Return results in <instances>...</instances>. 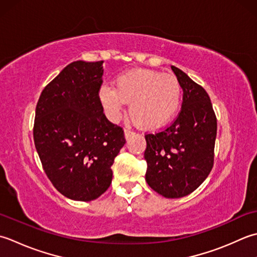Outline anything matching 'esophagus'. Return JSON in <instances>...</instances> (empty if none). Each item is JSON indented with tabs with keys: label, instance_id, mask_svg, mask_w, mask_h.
I'll use <instances>...</instances> for the list:
<instances>
[{
	"label": "esophagus",
	"instance_id": "obj_1",
	"mask_svg": "<svg viewBox=\"0 0 257 257\" xmlns=\"http://www.w3.org/2000/svg\"><path fill=\"white\" fill-rule=\"evenodd\" d=\"M132 134H133L132 131H130V130H125L124 131V136H125V139H126V140H128Z\"/></svg>",
	"mask_w": 257,
	"mask_h": 257
}]
</instances>
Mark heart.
I'll return each instance as SVG.
<instances>
[{"label": "heart", "mask_w": 257, "mask_h": 257, "mask_svg": "<svg viewBox=\"0 0 257 257\" xmlns=\"http://www.w3.org/2000/svg\"><path fill=\"white\" fill-rule=\"evenodd\" d=\"M182 96L175 76L148 69L124 72L115 77L114 87L103 85L98 90L99 103L111 121H117L125 103H130V116L144 130L169 123L179 112Z\"/></svg>", "instance_id": "obj_1"}]
</instances>
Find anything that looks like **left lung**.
Returning a JSON list of instances; mask_svg holds the SVG:
<instances>
[{
	"label": "left lung",
	"instance_id": "1",
	"mask_svg": "<svg viewBox=\"0 0 257 257\" xmlns=\"http://www.w3.org/2000/svg\"><path fill=\"white\" fill-rule=\"evenodd\" d=\"M172 70L183 88L182 109L169 127L145 135V180L162 196L179 198L194 192L211 172L217 122L206 91L176 66Z\"/></svg>",
	"mask_w": 257,
	"mask_h": 257
}]
</instances>
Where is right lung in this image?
Wrapping results in <instances>:
<instances>
[{
  "instance_id": "obj_1",
  "label": "right lung",
  "mask_w": 257,
  "mask_h": 257,
  "mask_svg": "<svg viewBox=\"0 0 257 257\" xmlns=\"http://www.w3.org/2000/svg\"><path fill=\"white\" fill-rule=\"evenodd\" d=\"M103 61H75L42 91L35 109L34 144L52 184L73 201L90 202L111 185L123 130L98 99Z\"/></svg>"
}]
</instances>
